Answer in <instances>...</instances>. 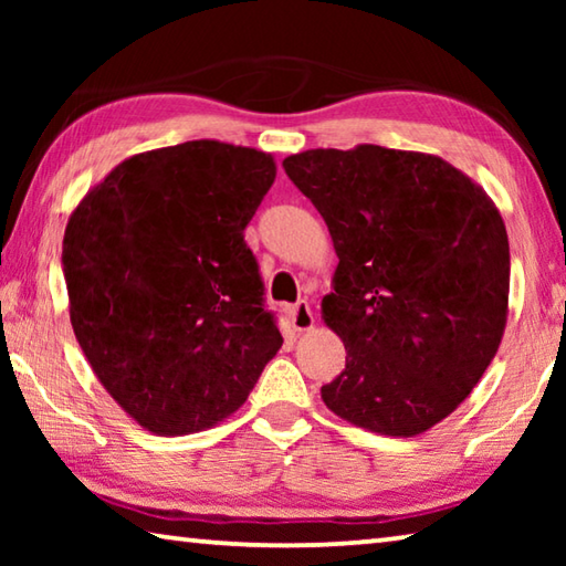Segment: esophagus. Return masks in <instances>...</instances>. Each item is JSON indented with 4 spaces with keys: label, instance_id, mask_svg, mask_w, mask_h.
Segmentation results:
<instances>
[{
    "label": "esophagus",
    "instance_id": "esophagus-1",
    "mask_svg": "<svg viewBox=\"0 0 566 566\" xmlns=\"http://www.w3.org/2000/svg\"><path fill=\"white\" fill-rule=\"evenodd\" d=\"M290 319L296 332H310L314 327V312L310 310V304L306 302L290 306Z\"/></svg>",
    "mask_w": 566,
    "mask_h": 566
}]
</instances>
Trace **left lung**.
<instances>
[{"mask_svg": "<svg viewBox=\"0 0 566 566\" xmlns=\"http://www.w3.org/2000/svg\"><path fill=\"white\" fill-rule=\"evenodd\" d=\"M284 171L339 256L322 319L347 367L322 387L334 415L417 437L469 397L510 314V239L490 195L424 151L306 149Z\"/></svg>", "mask_w": 566, "mask_h": 566, "instance_id": "1", "label": "left lung"}]
</instances>
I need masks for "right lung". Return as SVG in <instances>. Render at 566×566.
I'll return each mask as SVG.
<instances>
[{
  "label": "right lung",
  "mask_w": 566,
  "mask_h": 566,
  "mask_svg": "<svg viewBox=\"0 0 566 566\" xmlns=\"http://www.w3.org/2000/svg\"><path fill=\"white\" fill-rule=\"evenodd\" d=\"M274 177L266 151L185 142L124 159L70 214L62 266L74 337L151 434L232 417L282 347L244 242Z\"/></svg>",
  "instance_id": "obj_1"
}]
</instances>
